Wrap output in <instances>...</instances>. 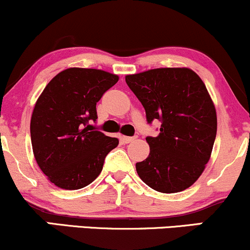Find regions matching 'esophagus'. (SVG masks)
Segmentation results:
<instances>
[{
	"instance_id": "esophagus-1",
	"label": "esophagus",
	"mask_w": 250,
	"mask_h": 250,
	"mask_svg": "<svg viewBox=\"0 0 250 250\" xmlns=\"http://www.w3.org/2000/svg\"><path fill=\"white\" fill-rule=\"evenodd\" d=\"M134 140H135V137H130V136H122L121 137V141L123 143H130V142H133Z\"/></svg>"
}]
</instances>
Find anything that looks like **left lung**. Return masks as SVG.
Listing matches in <instances>:
<instances>
[{"instance_id":"left-lung-1","label":"left lung","mask_w":250,"mask_h":250,"mask_svg":"<svg viewBox=\"0 0 250 250\" xmlns=\"http://www.w3.org/2000/svg\"><path fill=\"white\" fill-rule=\"evenodd\" d=\"M142 103L148 123L161 121L160 134L148 136L150 151L136 163L146 185L160 193H179L205 170L217 130L216 109L206 84L189 68H157L125 76Z\"/></svg>"}]
</instances>
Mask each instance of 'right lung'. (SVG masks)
<instances>
[{
    "instance_id": "1",
    "label": "right lung",
    "mask_w": 250,
    "mask_h": 250,
    "mask_svg": "<svg viewBox=\"0 0 250 250\" xmlns=\"http://www.w3.org/2000/svg\"><path fill=\"white\" fill-rule=\"evenodd\" d=\"M119 81L115 74L68 68L45 85L30 120L33 153L39 167L56 187L76 190L90 185L117 147L116 137L89 129L96 121V103Z\"/></svg>"
}]
</instances>
